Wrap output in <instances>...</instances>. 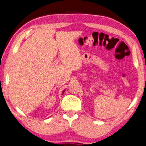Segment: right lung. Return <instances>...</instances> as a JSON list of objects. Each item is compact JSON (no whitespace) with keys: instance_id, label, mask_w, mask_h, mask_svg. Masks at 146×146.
Here are the masks:
<instances>
[{"instance_id":"1","label":"right lung","mask_w":146,"mask_h":146,"mask_svg":"<svg viewBox=\"0 0 146 146\" xmlns=\"http://www.w3.org/2000/svg\"><path fill=\"white\" fill-rule=\"evenodd\" d=\"M65 90H64V91L63 92V93H62V94H63V93H64V92H65Z\"/></svg>"}]
</instances>
